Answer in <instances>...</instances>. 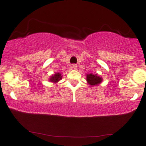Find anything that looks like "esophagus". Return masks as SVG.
I'll list each match as a JSON object with an SVG mask.
<instances>
[{
  "instance_id": "esophagus-1",
  "label": "esophagus",
  "mask_w": 146,
  "mask_h": 146,
  "mask_svg": "<svg viewBox=\"0 0 146 146\" xmlns=\"http://www.w3.org/2000/svg\"><path fill=\"white\" fill-rule=\"evenodd\" d=\"M72 67H73V68H74V69H76V68H78V65L75 64H73L72 65Z\"/></svg>"
}]
</instances>
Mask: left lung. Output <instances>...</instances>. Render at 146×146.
I'll return each mask as SVG.
<instances>
[{
	"mask_svg": "<svg viewBox=\"0 0 146 146\" xmlns=\"http://www.w3.org/2000/svg\"><path fill=\"white\" fill-rule=\"evenodd\" d=\"M86 80L88 83L90 85H93V86L99 84L101 83V82L102 81V78H100V77L98 76L97 75L92 74V73L87 75Z\"/></svg>",
	"mask_w": 146,
	"mask_h": 146,
	"instance_id": "obj_1",
	"label": "left lung"
}]
</instances>
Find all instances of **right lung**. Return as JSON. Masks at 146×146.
I'll return each instance as SVG.
<instances>
[{
  "instance_id": "right-lung-1",
  "label": "right lung",
  "mask_w": 146,
  "mask_h": 146,
  "mask_svg": "<svg viewBox=\"0 0 146 146\" xmlns=\"http://www.w3.org/2000/svg\"><path fill=\"white\" fill-rule=\"evenodd\" d=\"M62 79V76L61 74L59 73H57L55 75H52L51 78H50V81L53 82H58L60 80Z\"/></svg>"
}]
</instances>
